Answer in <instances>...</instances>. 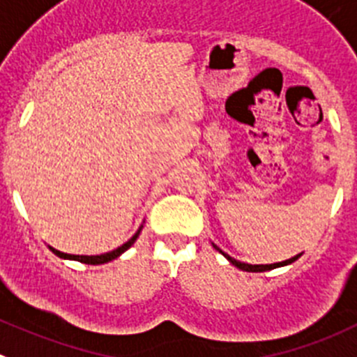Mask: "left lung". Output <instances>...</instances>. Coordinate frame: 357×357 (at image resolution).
<instances>
[{
	"label": "left lung",
	"instance_id": "left-lung-1",
	"mask_svg": "<svg viewBox=\"0 0 357 357\" xmlns=\"http://www.w3.org/2000/svg\"><path fill=\"white\" fill-rule=\"evenodd\" d=\"M213 247H215V249L218 250V252H222V255L226 256L227 261H229L231 265H234V266H236V268H240V271H245V272H265V271H272V268H278V266L290 265V263L297 261V259L301 258V256H303V252H301V255L294 256V258L284 259V261H279V263H271V265H249V263H243V261H238V259L231 258V256H229V255H226V252H224V250L218 249V247L215 245V243H213Z\"/></svg>",
	"mask_w": 357,
	"mask_h": 357
}]
</instances>
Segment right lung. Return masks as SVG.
<instances>
[{
  "instance_id": "right-lung-1",
  "label": "right lung",
  "mask_w": 357,
  "mask_h": 357,
  "mask_svg": "<svg viewBox=\"0 0 357 357\" xmlns=\"http://www.w3.org/2000/svg\"><path fill=\"white\" fill-rule=\"evenodd\" d=\"M144 226L139 227V231L131 236L130 240H128L126 243H123L121 247H117V249L110 250V252H105V255H96V256H79V255H67V252H60L59 249H53V247L50 245V249L53 250L54 255L59 256V258H63V259H75V261H79V263H86V265H102V263H108L112 261V259L119 258V256L123 255V252H126L128 249H130L131 245H133L135 242H137V238H139L140 231H142Z\"/></svg>"
}]
</instances>
